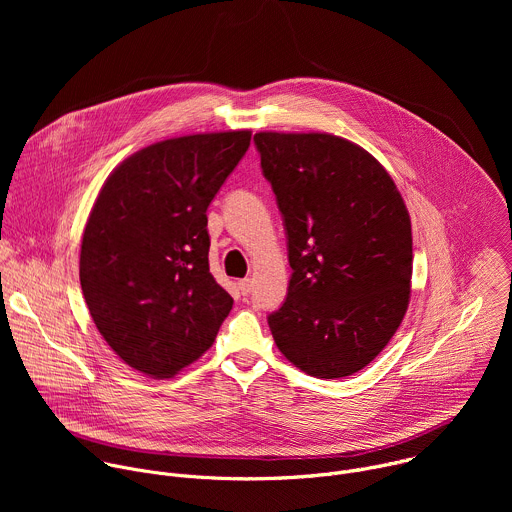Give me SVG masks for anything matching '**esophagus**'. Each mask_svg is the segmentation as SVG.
<instances>
[{"label":"esophagus","instance_id":"1","mask_svg":"<svg viewBox=\"0 0 512 512\" xmlns=\"http://www.w3.org/2000/svg\"><path fill=\"white\" fill-rule=\"evenodd\" d=\"M251 287H253V285H251V279H241V281H239V289H241L243 296H249V294H251Z\"/></svg>","mask_w":512,"mask_h":512}]
</instances>
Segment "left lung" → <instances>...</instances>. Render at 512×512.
<instances>
[{
  "label": "left lung",
  "mask_w": 512,
  "mask_h": 512,
  "mask_svg": "<svg viewBox=\"0 0 512 512\" xmlns=\"http://www.w3.org/2000/svg\"><path fill=\"white\" fill-rule=\"evenodd\" d=\"M283 216L291 279L267 316L273 340L318 379L358 373L397 332L411 294L413 239L387 170L330 133L253 137Z\"/></svg>",
  "instance_id": "1"
}]
</instances>
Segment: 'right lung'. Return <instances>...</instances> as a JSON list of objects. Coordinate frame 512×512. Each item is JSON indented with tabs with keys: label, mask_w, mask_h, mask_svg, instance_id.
I'll return each instance as SVG.
<instances>
[{
	"label": "right lung",
	"mask_w": 512,
	"mask_h": 512,
	"mask_svg": "<svg viewBox=\"0 0 512 512\" xmlns=\"http://www.w3.org/2000/svg\"><path fill=\"white\" fill-rule=\"evenodd\" d=\"M251 131L164 139L105 180L81 245L91 318L131 369L174 377L214 342L233 298L208 267L206 208L249 150Z\"/></svg>",
	"instance_id": "1"
}]
</instances>
